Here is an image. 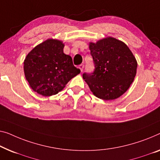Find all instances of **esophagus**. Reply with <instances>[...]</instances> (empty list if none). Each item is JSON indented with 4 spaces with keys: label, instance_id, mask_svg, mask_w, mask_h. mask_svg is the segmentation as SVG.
Listing matches in <instances>:
<instances>
[{
    "label": "esophagus",
    "instance_id": "obj_1",
    "mask_svg": "<svg viewBox=\"0 0 160 160\" xmlns=\"http://www.w3.org/2000/svg\"><path fill=\"white\" fill-rule=\"evenodd\" d=\"M78 68H79V69L80 70L81 72H82V71H83V68H84V65H80L79 67H78Z\"/></svg>",
    "mask_w": 160,
    "mask_h": 160
}]
</instances>
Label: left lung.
<instances>
[{
    "instance_id": "8db88e82",
    "label": "left lung",
    "mask_w": 160,
    "mask_h": 160,
    "mask_svg": "<svg viewBox=\"0 0 160 160\" xmlns=\"http://www.w3.org/2000/svg\"><path fill=\"white\" fill-rule=\"evenodd\" d=\"M89 49L95 70L92 73H83V79L98 98H118L133 82L137 74V59L125 43L113 37L90 42Z\"/></svg>"
}]
</instances>
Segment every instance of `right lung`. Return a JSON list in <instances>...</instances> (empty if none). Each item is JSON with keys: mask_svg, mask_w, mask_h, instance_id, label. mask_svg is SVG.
<instances>
[{"mask_svg": "<svg viewBox=\"0 0 160 160\" xmlns=\"http://www.w3.org/2000/svg\"><path fill=\"white\" fill-rule=\"evenodd\" d=\"M65 44L49 39L35 47L23 62L25 78L34 91L44 96L57 94L80 72L72 59L63 52Z\"/></svg>", "mask_w": 160, "mask_h": 160, "instance_id": "add662e5", "label": "right lung"}]
</instances>
